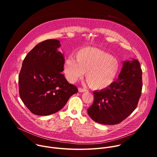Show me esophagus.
<instances>
[{"mask_svg":"<svg viewBox=\"0 0 157 157\" xmlns=\"http://www.w3.org/2000/svg\"><path fill=\"white\" fill-rule=\"evenodd\" d=\"M78 90L79 92L81 93H83V92H85V91H87V89H85V88H82V87H79L78 89Z\"/></svg>","mask_w":157,"mask_h":157,"instance_id":"34e87169","label":"esophagus"}]
</instances>
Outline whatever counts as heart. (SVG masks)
<instances>
[{
	"mask_svg": "<svg viewBox=\"0 0 157 157\" xmlns=\"http://www.w3.org/2000/svg\"><path fill=\"white\" fill-rule=\"evenodd\" d=\"M118 61L110 54L96 48L79 50L76 59L70 56L64 61V72L70 82H74L86 72V80L91 87L105 89L114 81L119 73Z\"/></svg>",
	"mask_w": 157,
	"mask_h": 157,
	"instance_id": "obj_1",
	"label": "heart"
}]
</instances>
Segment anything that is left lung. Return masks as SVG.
<instances>
[{
	"label": "left lung",
	"mask_w": 157,
	"mask_h": 157,
	"mask_svg": "<svg viewBox=\"0 0 157 157\" xmlns=\"http://www.w3.org/2000/svg\"><path fill=\"white\" fill-rule=\"evenodd\" d=\"M142 71L137 59L125 61L119 78L100 91L87 113L95 122L116 125L129 116L137 106L142 89Z\"/></svg>",
	"instance_id": "1"
}]
</instances>
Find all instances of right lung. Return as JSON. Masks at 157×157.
I'll return each instance as SVG.
<instances>
[{"instance_id": "add662e5", "label": "right lung", "mask_w": 157, "mask_h": 157, "mask_svg": "<svg viewBox=\"0 0 157 157\" xmlns=\"http://www.w3.org/2000/svg\"><path fill=\"white\" fill-rule=\"evenodd\" d=\"M59 41L47 40L37 44L27 55L18 76L20 97L32 113L48 116L61 110L78 92L61 73L63 55L58 51Z\"/></svg>"}]
</instances>
